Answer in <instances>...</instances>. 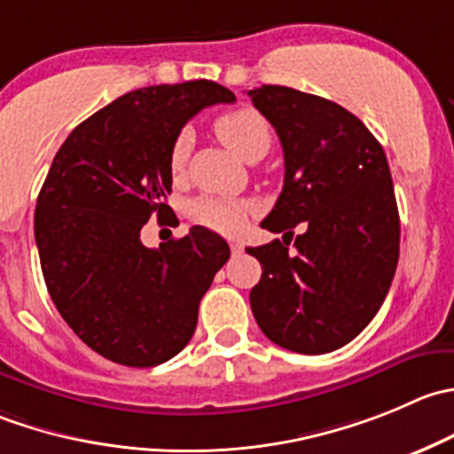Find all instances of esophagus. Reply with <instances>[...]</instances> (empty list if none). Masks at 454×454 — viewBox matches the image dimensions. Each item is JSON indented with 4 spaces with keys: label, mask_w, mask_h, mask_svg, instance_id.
<instances>
[{
    "label": "esophagus",
    "mask_w": 454,
    "mask_h": 454,
    "mask_svg": "<svg viewBox=\"0 0 454 454\" xmlns=\"http://www.w3.org/2000/svg\"><path fill=\"white\" fill-rule=\"evenodd\" d=\"M231 250H232V254H241L244 253V246H241L239 241H231Z\"/></svg>",
    "instance_id": "esophagus-1"
}]
</instances>
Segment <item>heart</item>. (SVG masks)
<instances>
[{
	"label": "heart",
	"instance_id": "heart-1",
	"mask_svg": "<svg viewBox=\"0 0 454 454\" xmlns=\"http://www.w3.org/2000/svg\"><path fill=\"white\" fill-rule=\"evenodd\" d=\"M215 133L241 161H248V164L262 160L272 142L266 117L259 115L253 108H237L223 113L215 121ZM188 151H191V130H182L175 137L168 153V168L175 177L186 170ZM248 213L250 206L246 201L228 200V197L201 195L188 204V217L192 222L215 232H222V235L239 232L248 219Z\"/></svg>",
	"mask_w": 454,
	"mask_h": 454
}]
</instances>
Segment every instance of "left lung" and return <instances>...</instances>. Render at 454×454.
Segmentation results:
<instances>
[{"instance_id": "obj_1", "label": "left lung", "mask_w": 454, "mask_h": 454, "mask_svg": "<svg viewBox=\"0 0 454 454\" xmlns=\"http://www.w3.org/2000/svg\"><path fill=\"white\" fill-rule=\"evenodd\" d=\"M284 148V188L262 222L284 241L246 248L262 263L250 308L270 341L324 355L353 341L384 303L399 259L388 160L362 120L286 86L248 90ZM302 235L287 253L292 228Z\"/></svg>"}]
</instances>
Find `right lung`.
Segmentation results:
<instances>
[{
    "label": "right lung",
    "instance_id": "add662e5",
    "mask_svg": "<svg viewBox=\"0 0 454 454\" xmlns=\"http://www.w3.org/2000/svg\"><path fill=\"white\" fill-rule=\"evenodd\" d=\"M231 101L208 79L139 88L82 121L52 160L35 208L43 281L73 333L110 362L151 368L182 353L231 257L204 226L160 248L139 239L155 215L179 223L166 204L179 130L206 106Z\"/></svg>",
    "mask_w": 454,
    "mask_h": 454
}]
</instances>
